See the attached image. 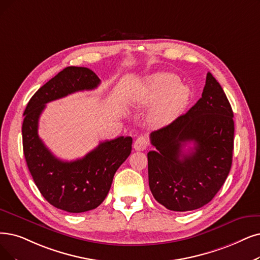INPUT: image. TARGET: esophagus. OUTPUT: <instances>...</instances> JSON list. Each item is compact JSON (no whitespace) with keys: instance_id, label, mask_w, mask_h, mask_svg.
I'll return each instance as SVG.
<instances>
[{"instance_id":"1","label":"esophagus","mask_w":260,"mask_h":260,"mask_svg":"<svg viewBox=\"0 0 260 260\" xmlns=\"http://www.w3.org/2000/svg\"><path fill=\"white\" fill-rule=\"evenodd\" d=\"M148 146V141L146 137H139L136 142H134V149L139 150V151H143L147 148Z\"/></svg>"}]
</instances>
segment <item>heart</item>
Returning <instances> with one entry per match:
<instances>
[{"instance_id": "heart-1", "label": "heart", "mask_w": 260, "mask_h": 260, "mask_svg": "<svg viewBox=\"0 0 260 260\" xmlns=\"http://www.w3.org/2000/svg\"><path fill=\"white\" fill-rule=\"evenodd\" d=\"M190 89L188 85L179 82L174 74H159L148 83V98L151 101L162 99L157 109V115L161 119H170L188 100Z\"/></svg>"}]
</instances>
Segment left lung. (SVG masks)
<instances>
[{
	"label": "left lung",
	"mask_w": 260,
	"mask_h": 260,
	"mask_svg": "<svg viewBox=\"0 0 260 260\" xmlns=\"http://www.w3.org/2000/svg\"><path fill=\"white\" fill-rule=\"evenodd\" d=\"M234 113L220 83L208 72L202 98L183 115L150 133L149 188L159 204L191 211L208 204L230 174ZM188 142L194 146L186 153Z\"/></svg>",
	"instance_id": "1"
}]
</instances>
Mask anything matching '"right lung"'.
<instances>
[{"instance_id":"add662e5","label":"right lung","mask_w":260,"mask_h":260,"mask_svg":"<svg viewBox=\"0 0 260 260\" xmlns=\"http://www.w3.org/2000/svg\"><path fill=\"white\" fill-rule=\"evenodd\" d=\"M99 84L100 79L90 69L67 67L35 92L24 111L22 142L28 171L47 202L71 213L92 210L105 201L114 174L131 153L132 138L101 142L82 159L61 161L40 140L38 120L48 102Z\"/></svg>"}]
</instances>
